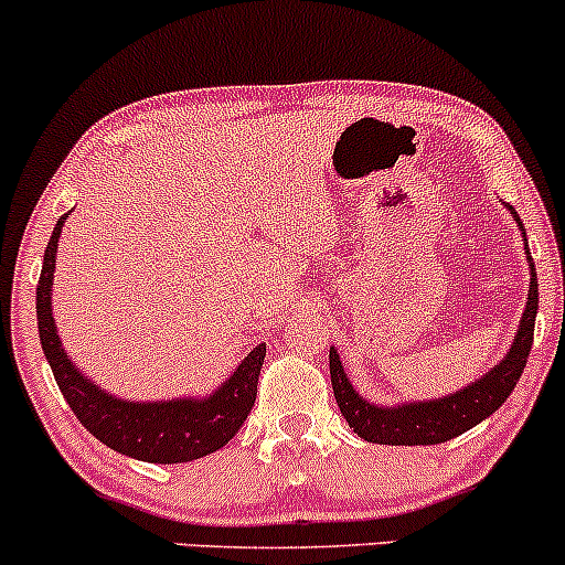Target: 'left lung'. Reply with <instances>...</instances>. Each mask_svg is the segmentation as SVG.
<instances>
[{"mask_svg": "<svg viewBox=\"0 0 565 565\" xmlns=\"http://www.w3.org/2000/svg\"><path fill=\"white\" fill-rule=\"evenodd\" d=\"M512 218L521 226L525 239L523 221L518 218L515 207L510 205ZM525 256H529L531 285H529V301H525V312L518 326L515 341H512L507 358L502 363L493 365L486 376L472 382L465 390L454 392V395L435 397V401L422 403H401V405H373L365 397L354 392L350 379H347L344 365H341L339 352L331 347V384L335 403H339L341 416L350 422V427L367 443H379V446H435V443H446L451 437H459L475 424H480L493 411H499L507 397L515 390L518 379H521L525 360L531 354L534 344V322L539 309V282L534 258L529 253L525 243Z\"/></svg>", "mask_w": 565, "mask_h": 565, "instance_id": "obj_1", "label": "left lung"}]
</instances>
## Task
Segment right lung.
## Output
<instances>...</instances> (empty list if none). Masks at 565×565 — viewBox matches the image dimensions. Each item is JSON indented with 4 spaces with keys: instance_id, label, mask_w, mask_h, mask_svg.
Returning <instances> with one entry per match:
<instances>
[{
    "instance_id": "right-lung-1",
    "label": "right lung",
    "mask_w": 565,
    "mask_h": 565,
    "mask_svg": "<svg viewBox=\"0 0 565 565\" xmlns=\"http://www.w3.org/2000/svg\"><path fill=\"white\" fill-rule=\"evenodd\" d=\"M66 218L68 213H63L44 250L40 285H36V320H40L44 358L53 367V376L68 408L77 414L82 427L98 437L104 446L130 459L151 461V465H179V461L202 459L224 448L248 419L256 403L266 344L253 347L248 358L234 367L232 376L211 397L136 403L104 392L68 360L53 320L50 288H53L55 253H58V237Z\"/></svg>"
}]
</instances>
